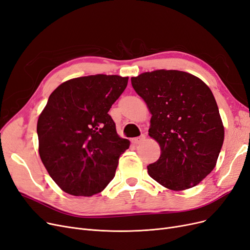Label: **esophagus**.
Here are the masks:
<instances>
[{
	"label": "esophagus",
	"instance_id": "obj_1",
	"mask_svg": "<svg viewBox=\"0 0 250 250\" xmlns=\"http://www.w3.org/2000/svg\"><path fill=\"white\" fill-rule=\"evenodd\" d=\"M145 139V135H142V136H140V137H137V138H133L132 139V143L134 144V145H138V144H140L141 142H142V141Z\"/></svg>",
	"mask_w": 250,
	"mask_h": 250
}]
</instances>
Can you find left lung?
I'll return each mask as SVG.
<instances>
[{"instance_id":"8db88e82","label":"left lung","mask_w":250,"mask_h":250,"mask_svg":"<svg viewBox=\"0 0 250 250\" xmlns=\"http://www.w3.org/2000/svg\"><path fill=\"white\" fill-rule=\"evenodd\" d=\"M131 81L152 114L149 136L161 149L158 160L147 167L149 176L175 191L196 186L214 168L224 142L212 92L179 70L144 72Z\"/></svg>"}]
</instances>
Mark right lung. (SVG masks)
Here are the masks:
<instances>
[{
  "label": "right lung",
  "instance_id": "add662e5",
  "mask_svg": "<svg viewBox=\"0 0 250 250\" xmlns=\"http://www.w3.org/2000/svg\"><path fill=\"white\" fill-rule=\"evenodd\" d=\"M128 78L96 74L72 79L54 91L42 111L39 153L50 177L74 196L100 193L129 147L108 114Z\"/></svg>",
  "mask_w": 250,
  "mask_h": 250
}]
</instances>
